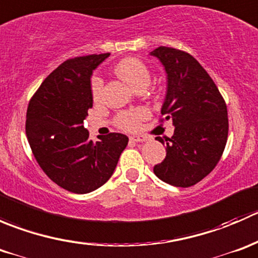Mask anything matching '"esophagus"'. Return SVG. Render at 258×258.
I'll list each match as a JSON object with an SVG mask.
<instances>
[{
	"instance_id": "34e87169",
	"label": "esophagus",
	"mask_w": 258,
	"mask_h": 258,
	"mask_svg": "<svg viewBox=\"0 0 258 258\" xmlns=\"http://www.w3.org/2000/svg\"><path fill=\"white\" fill-rule=\"evenodd\" d=\"M130 140L132 142H146L147 141V137L142 136V135H134V136H130Z\"/></svg>"
}]
</instances>
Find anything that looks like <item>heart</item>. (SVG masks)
Wrapping results in <instances>:
<instances>
[{
  "mask_svg": "<svg viewBox=\"0 0 258 258\" xmlns=\"http://www.w3.org/2000/svg\"><path fill=\"white\" fill-rule=\"evenodd\" d=\"M117 76L128 83L134 90H137L141 86H147L150 82V71L140 59L124 58L121 59L114 67ZM91 91L95 101H100L102 98L103 81L101 77L95 76L91 81ZM147 116V112L144 110H139L136 112H121L117 116V126L126 131H134L139 127L140 119Z\"/></svg>",
  "mask_w": 258,
  "mask_h": 258,
  "instance_id": "b5f03b06",
  "label": "heart"
}]
</instances>
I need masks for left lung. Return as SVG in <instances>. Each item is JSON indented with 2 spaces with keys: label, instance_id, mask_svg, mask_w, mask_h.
I'll list each match as a JSON object with an SVG mask.
<instances>
[{
  "label": "left lung",
  "instance_id": "left-lung-1",
  "mask_svg": "<svg viewBox=\"0 0 258 258\" xmlns=\"http://www.w3.org/2000/svg\"><path fill=\"white\" fill-rule=\"evenodd\" d=\"M167 75V92L161 113L172 119L175 132L166 144V157L153 167L158 178L176 187L196 184L216 167L227 142V107L206 70L179 49L150 52Z\"/></svg>",
  "mask_w": 258,
  "mask_h": 258
}]
</instances>
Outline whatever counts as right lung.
<instances>
[{"mask_svg": "<svg viewBox=\"0 0 258 258\" xmlns=\"http://www.w3.org/2000/svg\"><path fill=\"white\" fill-rule=\"evenodd\" d=\"M110 53L75 57L59 64L28 103L26 135L36 161L54 183L88 194L110 179L128 137L101 136L93 142L83 119L93 105L92 72Z\"/></svg>", "mask_w": 258, "mask_h": 258, "instance_id": "obj_1", "label": "right lung"}]
</instances>
